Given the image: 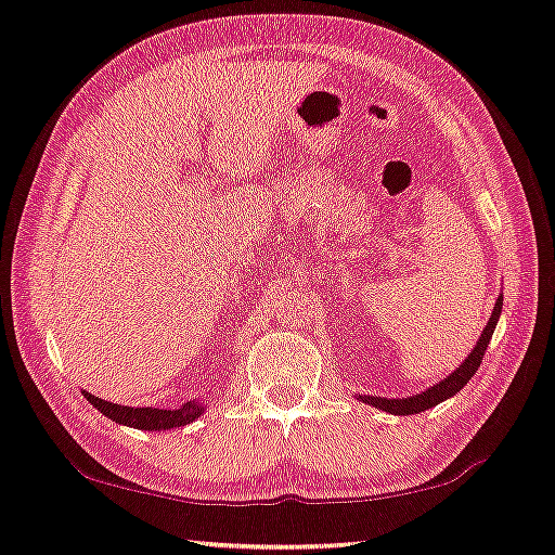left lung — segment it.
<instances>
[{"mask_svg":"<svg viewBox=\"0 0 555 555\" xmlns=\"http://www.w3.org/2000/svg\"><path fill=\"white\" fill-rule=\"evenodd\" d=\"M502 300H504L502 294L496 296V304L492 308V315H490V321H487V325H485L480 340H477V345L473 347V352H469L465 360L460 362V367L455 372H450L446 379H440L438 384H434V387H428V389H424L421 393H413V397L387 399V397H370V393H362L360 401L370 403V406H374V409H382V411H387V413H393V416H411V413H421V411H426V409H434V406H438L440 401L455 397V393L463 389L469 379L475 377L477 367H480L482 354L487 350V345H490L492 335H494V327H496V321H500V315H502Z\"/></svg>","mask_w":555,"mask_h":555,"instance_id":"left-lung-1","label":"left lung"}]
</instances>
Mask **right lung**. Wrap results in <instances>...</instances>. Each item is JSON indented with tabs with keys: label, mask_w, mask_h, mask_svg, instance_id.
<instances>
[{
	"label": "right lung",
	"mask_w": 555,
	"mask_h": 555,
	"mask_svg": "<svg viewBox=\"0 0 555 555\" xmlns=\"http://www.w3.org/2000/svg\"><path fill=\"white\" fill-rule=\"evenodd\" d=\"M82 397H86L92 406H95L102 416H107L109 421H115V424L121 426H129V428H139V430H171V428H181L193 424L195 418L205 413V401L201 399H193L183 403L181 409H154V406H121V403H112L105 399H98L95 393H88L82 391Z\"/></svg>",
	"instance_id": "obj_1"
}]
</instances>
